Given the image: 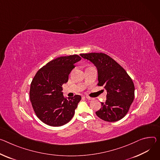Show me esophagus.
Wrapping results in <instances>:
<instances>
[{
    "mask_svg": "<svg viewBox=\"0 0 160 160\" xmlns=\"http://www.w3.org/2000/svg\"><path fill=\"white\" fill-rule=\"evenodd\" d=\"M85 98H86L87 99H89V100H92V99H93L92 98H91V97H89V96H85Z\"/></svg>",
    "mask_w": 160,
    "mask_h": 160,
    "instance_id": "esophagus-1",
    "label": "esophagus"
}]
</instances>
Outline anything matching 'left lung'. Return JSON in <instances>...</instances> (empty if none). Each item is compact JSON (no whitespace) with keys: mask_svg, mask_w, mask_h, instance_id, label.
<instances>
[{"mask_svg":"<svg viewBox=\"0 0 160 160\" xmlns=\"http://www.w3.org/2000/svg\"><path fill=\"white\" fill-rule=\"evenodd\" d=\"M80 55L97 68L98 85H104L107 91L106 101L101 103V107L96 114L105 121L121 120L134 100L135 86L132 79L121 66L105 53H89Z\"/></svg>","mask_w":160,"mask_h":160,"instance_id":"1","label":"left lung"}]
</instances>
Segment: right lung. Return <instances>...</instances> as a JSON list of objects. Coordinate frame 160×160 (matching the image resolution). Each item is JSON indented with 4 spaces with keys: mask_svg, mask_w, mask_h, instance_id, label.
Returning a JSON list of instances; mask_svg holds the SVG:
<instances>
[{
    "mask_svg": "<svg viewBox=\"0 0 160 160\" xmlns=\"http://www.w3.org/2000/svg\"><path fill=\"white\" fill-rule=\"evenodd\" d=\"M81 60L78 55L58 57L38 71L32 80L30 100L37 117L47 125L61 126L73 117L81 100L80 95L65 98L62 85L75 63Z\"/></svg>",
    "mask_w": 160,
    "mask_h": 160,
    "instance_id": "add662e5",
    "label": "right lung"
}]
</instances>
